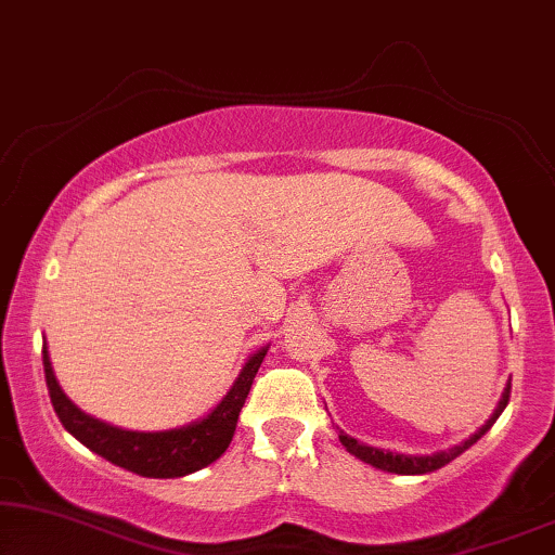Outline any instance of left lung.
Instances as JSON below:
<instances>
[{
  "label": "left lung",
  "mask_w": 555,
  "mask_h": 555,
  "mask_svg": "<svg viewBox=\"0 0 555 555\" xmlns=\"http://www.w3.org/2000/svg\"><path fill=\"white\" fill-rule=\"evenodd\" d=\"M507 401H511V384L505 386L503 399H500L495 414H492L490 420L485 422V427H482L480 431H475V435L469 437L467 442L452 447V450H447V452L429 454V457H412V454H397V452L376 450V447L361 444L359 439L348 437V435H344V431H340L338 439H340V444H344L348 452L356 454V457L363 460V462H369V465H374V467H378V469H386V473H397V475H424V473H435V469L450 465V462H452L454 457H460L462 452L469 450V447H473V444L477 442V439H480V437L485 435V431H488V429L492 427V424H495L498 416L503 414V409L507 406Z\"/></svg>",
  "instance_id": "left-lung-1"
}]
</instances>
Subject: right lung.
<instances>
[{"label": "right lung", "instance_id": "1", "mask_svg": "<svg viewBox=\"0 0 555 555\" xmlns=\"http://www.w3.org/2000/svg\"><path fill=\"white\" fill-rule=\"evenodd\" d=\"M264 353H268V348L257 351L245 363V369H242L232 389L227 391L222 404L207 420L169 431H128L93 420L65 397L55 378V371H52L48 344H42L44 382H48L50 401L63 427L78 442L86 444L90 452L101 454L103 460L141 477H184L222 457V452L232 442L240 412L245 406L249 386L255 382Z\"/></svg>", "mask_w": 555, "mask_h": 555}]
</instances>
